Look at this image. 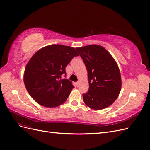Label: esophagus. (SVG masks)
Returning a JSON list of instances; mask_svg holds the SVG:
<instances>
[{"instance_id":"esophagus-1","label":"esophagus","mask_w":150,"mask_h":150,"mask_svg":"<svg viewBox=\"0 0 150 150\" xmlns=\"http://www.w3.org/2000/svg\"><path fill=\"white\" fill-rule=\"evenodd\" d=\"M76 87H79V85H80V82H79V81L76 83Z\"/></svg>"}]
</instances>
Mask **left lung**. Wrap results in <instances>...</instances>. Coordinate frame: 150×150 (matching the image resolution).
I'll return each instance as SVG.
<instances>
[{
    "label": "left lung",
    "instance_id": "left-lung-1",
    "mask_svg": "<svg viewBox=\"0 0 150 150\" xmlns=\"http://www.w3.org/2000/svg\"><path fill=\"white\" fill-rule=\"evenodd\" d=\"M87 68L88 91L83 94L85 104L93 109H103L116 100L121 89L117 64L104 47L92 45L76 48Z\"/></svg>",
    "mask_w": 150,
    "mask_h": 150
}]
</instances>
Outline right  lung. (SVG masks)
Here are the masks:
<instances>
[{"label":"right lung","mask_w":150,"mask_h":150,"mask_svg":"<svg viewBox=\"0 0 150 150\" xmlns=\"http://www.w3.org/2000/svg\"><path fill=\"white\" fill-rule=\"evenodd\" d=\"M77 56L75 48L62 45L38 50L29 59L24 74L25 88L33 99L46 108L63 104L74 86L62 76H66V67Z\"/></svg>","instance_id":"obj_1"}]
</instances>
